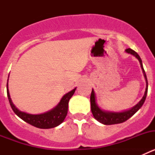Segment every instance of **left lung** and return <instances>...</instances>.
I'll return each mask as SVG.
<instances>
[{"instance_id":"1","label":"left lung","mask_w":155,"mask_h":155,"mask_svg":"<svg viewBox=\"0 0 155 155\" xmlns=\"http://www.w3.org/2000/svg\"><path fill=\"white\" fill-rule=\"evenodd\" d=\"M126 52L128 53H130L132 55L135 56V57L138 59V61H140V67H141L142 68L143 75H144V78L145 79H146V83H147L146 90H145V93L144 94H143L142 99L140 101L139 103L137 104V105H135L134 107H133L132 109H130V110L122 112V113H112V112H105V111H102V109H100L98 107V105H97L96 102H95V95H94V92L92 89L91 97H90L91 113H92L93 116H94V118L96 119L98 122H100L101 124H105V125H113V124H121V123H124V122L127 121V120H129L131 116H134V115L141 108L143 102H144L145 99H146V97H147V87H148V84H147V76H146L144 69H143V68L141 59H140V56L138 55L137 53L134 51V50H131L130 48L127 49V50H126Z\"/></svg>"}]
</instances>
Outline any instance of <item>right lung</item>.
Instances as JSON below:
<instances>
[{
  "label": "right lung",
  "instance_id": "1",
  "mask_svg": "<svg viewBox=\"0 0 155 155\" xmlns=\"http://www.w3.org/2000/svg\"><path fill=\"white\" fill-rule=\"evenodd\" d=\"M75 90H76V87L70 92L67 93L61 98L60 103L52 110L49 111L47 113H42V114L31 115L21 112L15 106L10 97V94H9V91H8V84L7 83L8 98L14 113H15L18 117H20L21 120H24L25 122H26V123L37 127V128L40 129L53 128V127H56L60 125L64 121L65 117L67 116V114H68V102H69L70 98L72 97V95L74 93Z\"/></svg>",
  "mask_w": 155,
  "mask_h": 155
}]
</instances>
